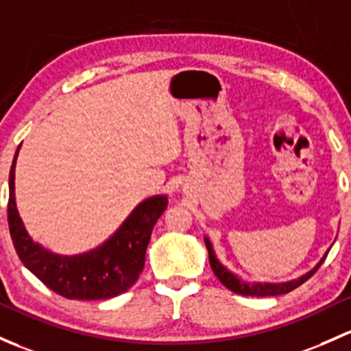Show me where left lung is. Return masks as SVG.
<instances>
[{
	"mask_svg": "<svg viewBox=\"0 0 351 351\" xmlns=\"http://www.w3.org/2000/svg\"><path fill=\"white\" fill-rule=\"evenodd\" d=\"M205 245H206V250H208V261H210V267H212L213 274L219 278V281L223 284L227 289L234 291V293L237 294H242V296H279V294H287L291 293L293 289H296L298 286H301L302 282L308 281L309 278H311L313 274H315L316 271L319 269V265L324 263V259H326V254H324V257L322 261H319L318 264H316L315 269H311L309 272H306L304 276H301V278L298 279H293V281H287V282H247V281H242L239 276H235L234 272L228 271L225 265L220 263L219 259H217L215 252H213V247H212V242L208 241V237H205Z\"/></svg>",
	"mask_w": 351,
	"mask_h": 351,
	"instance_id": "8db88e82",
	"label": "left lung"
}]
</instances>
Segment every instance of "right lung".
<instances>
[{
  "label": "right lung",
  "instance_id": "add662e5",
  "mask_svg": "<svg viewBox=\"0 0 351 351\" xmlns=\"http://www.w3.org/2000/svg\"><path fill=\"white\" fill-rule=\"evenodd\" d=\"M10 169L8 225L18 257L47 287L67 300H108L126 293L138 281L151 232L168 206L166 195L146 198L124 223L95 249L77 256H60L29 237L14 200V166Z\"/></svg>",
  "mask_w": 351,
  "mask_h": 351
}]
</instances>
